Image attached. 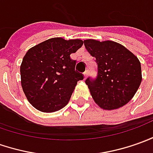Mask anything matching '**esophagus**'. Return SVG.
I'll return each instance as SVG.
<instances>
[{
    "instance_id": "34e87169",
    "label": "esophagus",
    "mask_w": 153,
    "mask_h": 153,
    "mask_svg": "<svg viewBox=\"0 0 153 153\" xmlns=\"http://www.w3.org/2000/svg\"><path fill=\"white\" fill-rule=\"evenodd\" d=\"M88 74H89V70H86V71L84 73V76H85V78H86V77L88 76Z\"/></svg>"
}]
</instances>
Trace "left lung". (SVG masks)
Instances as JSON below:
<instances>
[{
  "label": "left lung",
  "instance_id": "1",
  "mask_svg": "<svg viewBox=\"0 0 153 153\" xmlns=\"http://www.w3.org/2000/svg\"><path fill=\"white\" fill-rule=\"evenodd\" d=\"M97 63V76L87 78L86 85L99 106L115 110L132 99L142 82L139 59L120 43L113 41H84Z\"/></svg>",
  "mask_w": 153,
  "mask_h": 153
}]
</instances>
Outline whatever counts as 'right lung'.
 I'll return each mask as SVG.
<instances>
[{
  "label": "right lung",
  "mask_w": 153,
  "mask_h": 153,
  "mask_svg": "<svg viewBox=\"0 0 153 153\" xmlns=\"http://www.w3.org/2000/svg\"><path fill=\"white\" fill-rule=\"evenodd\" d=\"M80 39L53 37L30 48L21 64V83L25 95L42 112L61 110L69 101L77 82L84 75L75 70L70 54L83 45Z\"/></svg>",
  "instance_id": "add662e5"
}]
</instances>
